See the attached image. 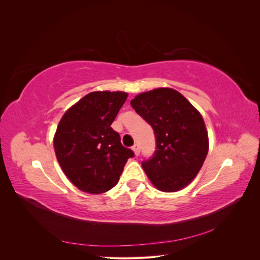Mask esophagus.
I'll return each mask as SVG.
<instances>
[{
    "label": "esophagus",
    "instance_id": "1",
    "mask_svg": "<svg viewBox=\"0 0 260 260\" xmlns=\"http://www.w3.org/2000/svg\"><path fill=\"white\" fill-rule=\"evenodd\" d=\"M132 149H133V152H135V154H136L137 156L140 154V145H139L138 143H136L135 145L132 146Z\"/></svg>",
    "mask_w": 260,
    "mask_h": 260
}]
</instances>
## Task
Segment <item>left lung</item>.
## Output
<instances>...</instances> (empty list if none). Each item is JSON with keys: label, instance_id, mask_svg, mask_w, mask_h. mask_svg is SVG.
<instances>
[{"label": "left lung", "instance_id": "8db88e82", "mask_svg": "<svg viewBox=\"0 0 260 260\" xmlns=\"http://www.w3.org/2000/svg\"><path fill=\"white\" fill-rule=\"evenodd\" d=\"M131 106L154 130L156 151L142 161L153 184L164 192L186 186L208 153L203 117L182 94L169 88L141 93Z\"/></svg>", "mask_w": 260, "mask_h": 260}]
</instances>
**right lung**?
<instances>
[{"instance_id":"obj_1","label":"right lung","mask_w":260,"mask_h":260,"mask_svg":"<svg viewBox=\"0 0 260 260\" xmlns=\"http://www.w3.org/2000/svg\"><path fill=\"white\" fill-rule=\"evenodd\" d=\"M127 96L124 92L89 93L58 123L55 154L67 178L83 192L111 190L119 181L125 162L135 157L111 127Z\"/></svg>"}]
</instances>
